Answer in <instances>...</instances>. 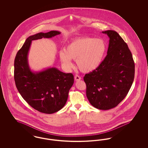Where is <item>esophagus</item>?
Segmentation results:
<instances>
[{"label":"esophagus","mask_w":148,"mask_h":148,"mask_svg":"<svg viewBox=\"0 0 148 148\" xmlns=\"http://www.w3.org/2000/svg\"><path fill=\"white\" fill-rule=\"evenodd\" d=\"M74 77H75V80L77 81V82L80 80L81 79H82L80 76H79V75H76Z\"/></svg>","instance_id":"esophagus-1"}]
</instances>
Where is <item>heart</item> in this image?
Listing matches in <instances>:
<instances>
[{
    "label": "heart",
    "instance_id": "heart-1",
    "mask_svg": "<svg viewBox=\"0 0 148 148\" xmlns=\"http://www.w3.org/2000/svg\"><path fill=\"white\" fill-rule=\"evenodd\" d=\"M107 51L104 40L85 36L72 40L61 50L59 56L65 67H73L71 59L75 60L79 69L88 73L97 70L102 63Z\"/></svg>",
    "mask_w": 148,
    "mask_h": 148
}]
</instances>
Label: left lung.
Here are the masks:
<instances>
[{
	"label": "left lung",
	"instance_id": "1",
	"mask_svg": "<svg viewBox=\"0 0 148 148\" xmlns=\"http://www.w3.org/2000/svg\"><path fill=\"white\" fill-rule=\"evenodd\" d=\"M109 38L107 55L98 68L85 74L86 95L90 103L100 110L118 106L133 83L135 64L127 43L113 30L102 32Z\"/></svg>",
	"mask_w": 148,
	"mask_h": 148
}]
</instances>
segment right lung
Instances as JSON below:
<instances>
[{
    "label": "right lung",
    "instance_id": "right-lung-1",
    "mask_svg": "<svg viewBox=\"0 0 148 148\" xmlns=\"http://www.w3.org/2000/svg\"><path fill=\"white\" fill-rule=\"evenodd\" d=\"M60 33L52 30L29 36L14 60V80L18 92L32 108L45 114L57 112L65 105L74 83V75L55 67L32 71L28 63L29 51L32 40L51 38Z\"/></svg>",
    "mask_w": 148,
    "mask_h": 148
}]
</instances>
